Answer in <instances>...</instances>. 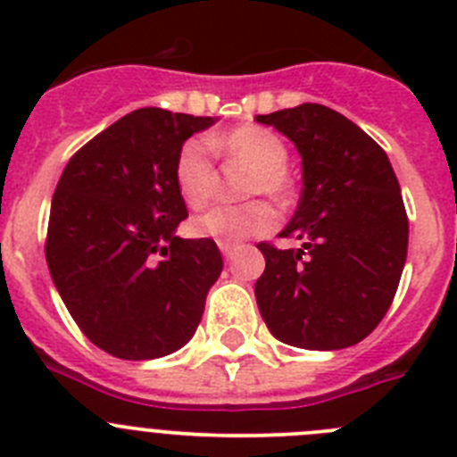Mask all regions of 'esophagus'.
<instances>
[{
	"label": "esophagus",
	"mask_w": 457,
	"mask_h": 457,
	"mask_svg": "<svg viewBox=\"0 0 457 457\" xmlns=\"http://www.w3.org/2000/svg\"><path fill=\"white\" fill-rule=\"evenodd\" d=\"M233 247H236L233 242H220V249H221V253H224V256H231Z\"/></svg>",
	"instance_id": "1"
}]
</instances>
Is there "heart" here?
Here are the masks:
<instances>
[{"label":"heart","instance_id":"b5f03b06","mask_svg":"<svg viewBox=\"0 0 457 457\" xmlns=\"http://www.w3.org/2000/svg\"><path fill=\"white\" fill-rule=\"evenodd\" d=\"M210 146L224 153L231 162L247 167L253 176L247 183V196L263 194L274 204L290 199L288 148L284 139L268 128L242 125L224 137H192L176 157V185L185 204L192 208L208 204L215 194L217 171ZM274 226V212L263 201L242 205H212L192 217L189 228L194 236L217 242H237L252 236H263Z\"/></svg>","mask_w":457,"mask_h":457}]
</instances>
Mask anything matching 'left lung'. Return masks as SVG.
I'll return each mask as SVG.
<instances>
[{
    "label": "left lung",
    "mask_w": 457,
    "mask_h": 457,
    "mask_svg": "<svg viewBox=\"0 0 457 457\" xmlns=\"http://www.w3.org/2000/svg\"><path fill=\"white\" fill-rule=\"evenodd\" d=\"M302 155L300 204L278 237L261 242L265 272L256 302L281 343L341 350L369 337L389 311L407 258L405 204L389 157L359 125L325 104L304 103L256 116Z\"/></svg>",
    "instance_id": "8db88e82"
}]
</instances>
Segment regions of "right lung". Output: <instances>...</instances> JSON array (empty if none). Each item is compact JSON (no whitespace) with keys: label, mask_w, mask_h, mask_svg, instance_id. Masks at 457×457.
<instances>
[{"label":"right lung","mask_w":457,"mask_h":457,"mask_svg":"<svg viewBox=\"0 0 457 457\" xmlns=\"http://www.w3.org/2000/svg\"><path fill=\"white\" fill-rule=\"evenodd\" d=\"M210 116L144 107L68 160L52 196L46 258L84 337L119 359H155L194 337L224 261L210 237L183 240L176 185L185 139Z\"/></svg>","instance_id":"obj_1"}]
</instances>
